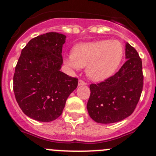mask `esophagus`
Instances as JSON below:
<instances>
[{
    "label": "esophagus",
    "mask_w": 156,
    "mask_h": 156,
    "mask_svg": "<svg viewBox=\"0 0 156 156\" xmlns=\"http://www.w3.org/2000/svg\"><path fill=\"white\" fill-rule=\"evenodd\" d=\"M86 84H87V83L84 82L82 80H79V81H78V86H84L86 85Z\"/></svg>",
    "instance_id": "esophagus-1"
}]
</instances>
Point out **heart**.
I'll return each instance as SVG.
<instances>
[{"instance_id":"heart-1","label":"heart","mask_w":156,"mask_h":156,"mask_svg":"<svg viewBox=\"0 0 156 156\" xmlns=\"http://www.w3.org/2000/svg\"><path fill=\"white\" fill-rule=\"evenodd\" d=\"M123 57V46L116 40H100L75 45L65 59L71 68L86 66V75L94 81H103L113 75Z\"/></svg>"}]
</instances>
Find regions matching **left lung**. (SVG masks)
<instances>
[{
	"mask_svg": "<svg viewBox=\"0 0 156 156\" xmlns=\"http://www.w3.org/2000/svg\"><path fill=\"white\" fill-rule=\"evenodd\" d=\"M125 58L127 61L114 75L90 85L87 108L97 123H115L126 119L139 102L144 86L142 60L128 43L125 44Z\"/></svg>",
	"mask_w": 156,
	"mask_h": 156,
	"instance_id": "1",
	"label": "left lung"
}]
</instances>
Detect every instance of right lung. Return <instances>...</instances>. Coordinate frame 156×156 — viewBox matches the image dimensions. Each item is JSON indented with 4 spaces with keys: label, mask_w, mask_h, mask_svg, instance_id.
<instances>
[{
    "label": "right lung",
    "mask_w": 156,
    "mask_h": 156,
    "mask_svg": "<svg viewBox=\"0 0 156 156\" xmlns=\"http://www.w3.org/2000/svg\"><path fill=\"white\" fill-rule=\"evenodd\" d=\"M66 37L57 32L34 37L23 49L16 66V100L26 115L38 122L59 117L67 98L78 86V78L60 71Z\"/></svg>",
    "instance_id": "1"
}]
</instances>
